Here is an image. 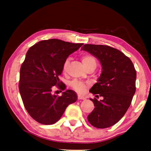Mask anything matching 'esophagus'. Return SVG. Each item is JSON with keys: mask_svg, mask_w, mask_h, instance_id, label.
<instances>
[{"mask_svg": "<svg viewBox=\"0 0 151 151\" xmlns=\"http://www.w3.org/2000/svg\"><path fill=\"white\" fill-rule=\"evenodd\" d=\"M78 100H85V98H84V97H83V96H78Z\"/></svg>", "mask_w": 151, "mask_h": 151, "instance_id": "34e87169", "label": "esophagus"}]
</instances>
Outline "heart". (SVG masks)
<instances>
[{
    "mask_svg": "<svg viewBox=\"0 0 151 151\" xmlns=\"http://www.w3.org/2000/svg\"><path fill=\"white\" fill-rule=\"evenodd\" d=\"M82 61L83 63L84 66L86 68L89 67V66H95L96 67L97 60L93 55L90 54L84 55L82 57ZM69 64V59H66L63 65V70L64 71H65L67 70ZM70 84H71V86L76 91L80 93H83L86 88V84L84 82L78 81V80H73V81L71 82Z\"/></svg>",
    "mask_w": 151,
    "mask_h": 151,
    "instance_id": "1",
    "label": "heart"
}]
</instances>
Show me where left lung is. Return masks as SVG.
<instances>
[{"label": "left lung", "instance_id": "8db88e82", "mask_svg": "<svg viewBox=\"0 0 151 151\" xmlns=\"http://www.w3.org/2000/svg\"><path fill=\"white\" fill-rule=\"evenodd\" d=\"M81 49L96 57L102 67L98 82L89 91L103 99H90L95 108L88 115V121L98 129L112 127L120 120L131 104L136 90L135 69L129 57L113 47L86 44Z\"/></svg>", "mask_w": 151, "mask_h": 151}]
</instances>
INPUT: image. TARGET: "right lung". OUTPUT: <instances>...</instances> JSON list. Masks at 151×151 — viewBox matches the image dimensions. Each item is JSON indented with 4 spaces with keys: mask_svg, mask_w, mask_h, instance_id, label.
<instances>
[{
    "mask_svg": "<svg viewBox=\"0 0 151 151\" xmlns=\"http://www.w3.org/2000/svg\"><path fill=\"white\" fill-rule=\"evenodd\" d=\"M82 43H71L49 39L31 47L20 71L19 91L24 108L33 119L45 125L60 119L69 104L77 100V95L66 89L59 79L67 57ZM55 87L65 91L60 96L53 94Z\"/></svg>",
    "mask_w": 151,
    "mask_h": 151,
    "instance_id": "1",
    "label": "right lung"
}]
</instances>
